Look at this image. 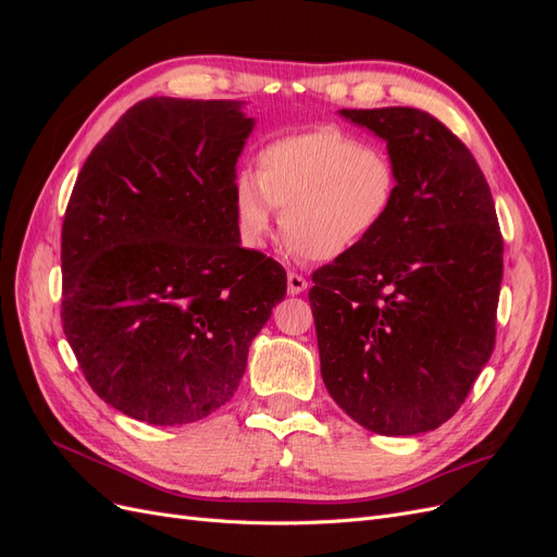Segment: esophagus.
Returning <instances> with one entry per match:
<instances>
[{"mask_svg":"<svg viewBox=\"0 0 557 557\" xmlns=\"http://www.w3.org/2000/svg\"><path fill=\"white\" fill-rule=\"evenodd\" d=\"M307 288H309V281L305 276L295 274V272L288 274V293L290 295H301Z\"/></svg>","mask_w":557,"mask_h":557,"instance_id":"1","label":"esophagus"}]
</instances>
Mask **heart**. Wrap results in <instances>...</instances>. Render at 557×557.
I'll return each mask as SVG.
<instances>
[{
	"instance_id": "obj_1",
	"label": "heart",
	"mask_w": 557,
	"mask_h": 557,
	"mask_svg": "<svg viewBox=\"0 0 557 557\" xmlns=\"http://www.w3.org/2000/svg\"><path fill=\"white\" fill-rule=\"evenodd\" d=\"M397 188L385 150L334 127H315L260 150L256 176L234 183V218L242 242L260 248L276 209L293 256L330 262L374 237L395 207Z\"/></svg>"
}]
</instances>
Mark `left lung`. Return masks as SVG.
I'll return each instance as SVG.
<instances>
[{"instance_id": "8db88e82", "label": "left lung", "mask_w": 557, "mask_h": 557, "mask_svg": "<svg viewBox=\"0 0 557 557\" xmlns=\"http://www.w3.org/2000/svg\"><path fill=\"white\" fill-rule=\"evenodd\" d=\"M339 113L385 141L399 188L374 237L313 272L320 374L369 432H430L462 407L495 348V201L474 156L434 115Z\"/></svg>"}]
</instances>
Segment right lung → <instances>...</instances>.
I'll use <instances>...</instances> for the list:
<instances>
[{"mask_svg":"<svg viewBox=\"0 0 557 557\" xmlns=\"http://www.w3.org/2000/svg\"><path fill=\"white\" fill-rule=\"evenodd\" d=\"M256 121L227 99L150 97L95 146L62 223V327L83 376L150 425L237 393L285 269L242 246L237 160Z\"/></svg>","mask_w":557,"mask_h":557,"instance_id":"right-lung-1","label":"right lung"}]
</instances>
